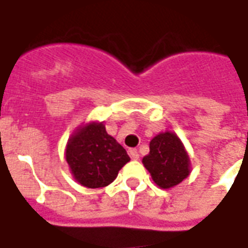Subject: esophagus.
Segmentation results:
<instances>
[{"label":"esophagus","mask_w":248,"mask_h":248,"mask_svg":"<svg viewBox=\"0 0 248 248\" xmlns=\"http://www.w3.org/2000/svg\"><path fill=\"white\" fill-rule=\"evenodd\" d=\"M129 155L130 157L133 159V160H138L139 159V152L135 150V148H131V150H129Z\"/></svg>","instance_id":"obj_1"}]
</instances>
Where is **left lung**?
<instances>
[{
  "instance_id": "left-lung-1",
  "label": "left lung",
  "mask_w": 248,
  "mask_h": 248,
  "mask_svg": "<svg viewBox=\"0 0 248 248\" xmlns=\"http://www.w3.org/2000/svg\"><path fill=\"white\" fill-rule=\"evenodd\" d=\"M143 166L151 173L154 183L163 189L180 184L190 173V160L184 144L175 133L157 134L150 142V154Z\"/></svg>"
}]
</instances>
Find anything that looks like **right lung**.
I'll return each mask as SVG.
<instances>
[{"instance_id":"add662e5","label":"right lung","mask_w":248,"mask_h":248,"mask_svg":"<svg viewBox=\"0 0 248 248\" xmlns=\"http://www.w3.org/2000/svg\"><path fill=\"white\" fill-rule=\"evenodd\" d=\"M67 160L75 180L87 188H102L113 183L119 170L130 161L127 152L102 122L78 127L68 139Z\"/></svg>"}]
</instances>
